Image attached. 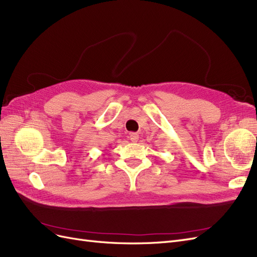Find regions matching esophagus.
<instances>
[{
  "instance_id": "1",
  "label": "esophagus",
  "mask_w": 257,
  "mask_h": 257,
  "mask_svg": "<svg viewBox=\"0 0 257 257\" xmlns=\"http://www.w3.org/2000/svg\"><path fill=\"white\" fill-rule=\"evenodd\" d=\"M128 138H130L131 142L136 143V142L138 141V139H139V135H138L137 133H131L130 136H128Z\"/></svg>"
}]
</instances>
